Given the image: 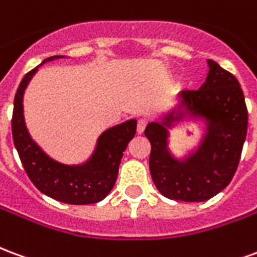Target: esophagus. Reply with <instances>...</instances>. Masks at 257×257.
I'll list each match as a JSON object with an SVG mask.
<instances>
[{"mask_svg": "<svg viewBox=\"0 0 257 257\" xmlns=\"http://www.w3.org/2000/svg\"><path fill=\"white\" fill-rule=\"evenodd\" d=\"M146 126H147V121H146V119H139V122H138V129H136V131H138V134L139 135L143 134Z\"/></svg>", "mask_w": 257, "mask_h": 257, "instance_id": "34e87169", "label": "esophagus"}]
</instances>
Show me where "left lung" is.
<instances>
[{
  "mask_svg": "<svg viewBox=\"0 0 257 257\" xmlns=\"http://www.w3.org/2000/svg\"><path fill=\"white\" fill-rule=\"evenodd\" d=\"M197 90H182L180 103L161 121L145 131L151 145L150 173L158 191L169 199L202 202L215 197L231 182L237 171L248 131V110L239 82L213 60ZM186 112L207 123L199 149L184 160L175 159L167 147L169 129Z\"/></svg>",
  "mask_w": 257,
  "mask_h": 257,
  "instance_id": "obj_1",
  "label": "left lung"
}]
</instances>
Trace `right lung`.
<instances>
[{"mask_svg":"<svg viewBox=\"0 0 257 257\" xmlns=\"http://www.w3.org/2000/svg\"><path fill=\"white\" fill-rule=\"evenodd\" d=\"M63 56L45 59L51 62ZM38 67L26 74L16 90L12 114V136L27 176L41 193L71 205L96 204L111 191L118 176V168L126 146L136 134V119H129L107 129L99 136L97 145L82 165H64L48 157L31 139L23 115L25 89Z\"/></svg>","mask_w":257,"mask_h":257,"instance_id":"1","label":"right lung"}]
</instances>
